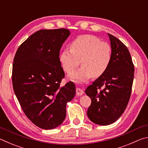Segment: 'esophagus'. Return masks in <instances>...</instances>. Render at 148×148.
<instances>
[{"label": "esophagus", "instance_id": "esophagus-1", "mask_svg": "<svg viewBox=\"0 0 148 148\" xmlns=\"http://www.w3.org/2000/svg\"><path fill=\"white\" fill-rule=\"evenodd\" d=\"M76 95L77 96H81V95H83L84 93V91L80 88H77L76 89Z\"/></svg>", "mask_w": 148, "mask_h": 148}]
</instances>
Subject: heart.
Instances as JSON below:
<instances>
[{
  "instance_id": "1",
  "label": "heart",
  "mask_w": 148,
  "mask_h": 148,
  "mask_svg": "<svg viewBox=\"0 0 148 148\" xmlns=\"http://www.w3.org/2000/svg\"><path fill=\"white\" fill-rule=\"evenodd\" d=\"M70 48L61 52L59 61L62 69L68 74L73 72L82 62V68L70 76V78L77 82H86L92 76H101L106 72L112 61L111 47L93 35L79 36L71 42Z\"/></svg>"
}]
</instances>
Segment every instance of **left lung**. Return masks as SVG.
Returning <instances> with one entry per match:
<instances>
[{"mask_svg": "<svg viewBox=\"0 0 148 148\" xmlns=\"http://www.w3.org/2000/svg\"><path fill=\"white\" fill-rule=\"evenodd\" d=\"M112 57L108 69L87 87L85 92L91 99L87 116L94 123H113L123 113L131 97L134 68L126 46L108 34Z\"/></svg>", "mask_w": 148, "mask_h": 148, "instance_id": "1", "label": "left lung"}]
</instances>
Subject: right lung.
Instances as JSON below:
<instances>
[{
  "label": "right lung",
  "instance_id": "add662e5",
  "mask_svg": "<svg viewBox=\"0 0 148 148\" xmlns=\"http://www.w3.org/2000/svg\"><path fill=\"white\" fill-rule=\"evenodd\" d=\"M70 34L66 29L40 30L20 45L15 55L14 92L26 116L41 129L61 125L66 117V103L76 95L72 82L60 86L64 72L59 51Z\"/></svg>",
  "mask_w": 148,
  "mask_h": 148
}]
</instances>
